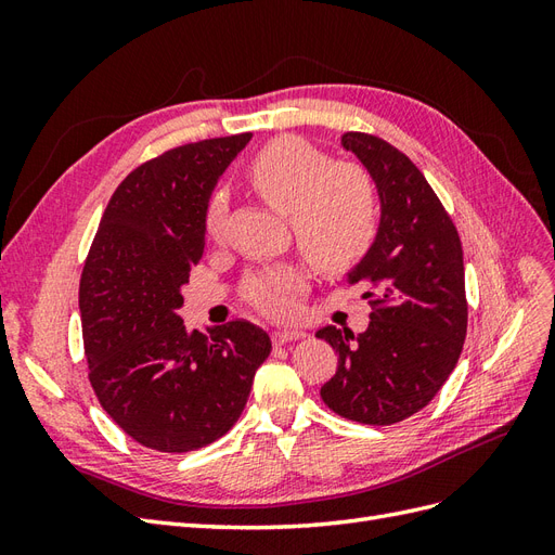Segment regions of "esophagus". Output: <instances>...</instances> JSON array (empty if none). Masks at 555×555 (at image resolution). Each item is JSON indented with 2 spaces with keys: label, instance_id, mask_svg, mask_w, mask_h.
<instances>
[{
  "label": "esophagus",
  "instance_id": "34e87169",
  "mask_svg": "<svg viewBox=\"0 0 555 555\" xmlns=\"http://www.w3.org/2000/svg\"><path fill=\"white\" fill-rule=\"evenodd\" d=\"M304 331H273L271 333V340L273 345H287V343H294V340H300L304 338Z\"/></svg>",
  "mask_w": 555,
  "mask_h": 555
}]
</instances>
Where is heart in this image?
<instances>
[{
    "label": "heart",
    "instance_id": "obj_1",
    "mask_svg": "<svg viewBox=\"0 0 555 555\" xmlns=\"http://www.w3.org/2000/svg\"><path fill=\"white\" fill-rule=\"evenodd\" d=\"M245 180L257 196L287 215L298 247L326 273L347 271L371 251L379 208L371 178L351 164H331L328 155L298 137H278L245 164ZM224 201L212 196L204 215L210 243L224 238ZM304 275L278 266L249 275L243 284L247 304L273 319L296 312Z\"/></svg>",
    "mask_w": 555,
    "mask_h": 555
}]
</instances>
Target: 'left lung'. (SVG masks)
<instances>
[{
	"label": "left lung",
	"instance_id": "obj_1",
	"mask_svg": "<svg viewBox=\"0 0 555 555\" xmlns=\"http://www.w3.org/2000/svg\"><path fill=\"white\" fill-rule=\"evenodd\" d=\"M343 145L371 171L382 222L371 251L347 278L371 289V326L359 335L317 331L338 354L322 400L351 422L391 426L424 410L459 363L467 333L463 247L408 155L363 131L345 133Z\"/></svg>",
	"mask_w": 555,
	"mask_h": 555
}]
</instances>
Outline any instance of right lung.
Wrapping results in <instances>:
<instances>
[{"label":"right lung","instance_id":"1","mask_svg":"<svg viewBox=\"0 0 555 555\" xmlns=\"http://www.w3.org/2000/svg\"><path fill=\"white\" fill-rule=\"evenodd\" d=\"M251 133L184 143L137 166L113 192L82 266L78 306L99 405L131 440L188 453L238 422L271 338L236 319L188 333L178 308L206 247L217 178Z\"/></svg>","mask_w":555,"mask_h":555}]
</instances>
